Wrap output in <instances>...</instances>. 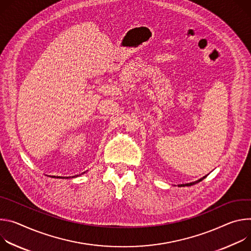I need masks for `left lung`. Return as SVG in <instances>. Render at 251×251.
Segmentation results:
<instances>
[{"label":"left lung","mask_w":251,"mask_h":251,"mask_svg":"<svg viewBox=\"0 0 251 251\" xmlns=\"http://www.w3.org/2000/svg\"><path fill=\"white\" fill-rule=\"evenodd\" d=\"M206 177V176H203V177H201V178H200L199 180H197V181H193V182H189V183H185V184H178V186H190V185H193V184H196V183H199L200 181H201L203 178H205Z\"/></svg>","instance_id":"obj_1"}]
</instances>
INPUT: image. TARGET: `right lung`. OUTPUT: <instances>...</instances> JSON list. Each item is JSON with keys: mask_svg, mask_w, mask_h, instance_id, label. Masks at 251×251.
Here are the masks:
<instances>
[{"mask_svg": "<svg viewBox=\"0 0 251 251\" xmlns=\"http://www.w3.org/2000/svg\"><path fill=\"white\" fill-rule=\"evenodd\" d=\"M85 174V173H83ZM75 176H73V177H75ZM51 177H55V176H51ZM58 178H70V177H63V176H57Z\"/></svg>", "mask_w": 251, "mask_h": 251, "instance_id": "1", "label": "right lung"}]
</instances>
